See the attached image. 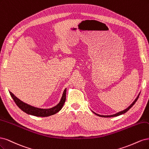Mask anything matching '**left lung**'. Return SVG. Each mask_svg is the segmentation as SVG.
<instances>
[{"mask_svg":"<svg viewBox=\"0 0 149 149\" xmlns=\"http://www.w3.org/2000/svg\"><path fill=\"white\" fill-rule=\"evenodd\" d=\"M140 93H141V92L139 93V95H137V97H136V98L135 99V100L134 101V102L129 105V106L127 108H126L125 109H124V110H123V111H119V112H118L117 113H116V114H111V115H101V114H97V113H95L94 111H93L92 110V112L93 113H95L96 115H97V116H100V117H103V118H111V117H114V116H119V115H121V114H124V113H126L128 110L130 109L133 105L135 104V103L136 102V101L137 100V99H138V98H139V95H140Z\"/></svg>","mask_w":149,"mask_h":149,"instance_id":"left-lung-1","label":"left lung"}]
</instances>
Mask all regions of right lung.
Wrapping results in <instances>:
<instances>
[{
    "instance_id": "1",
    "label": "right lung",
    "mask_w": 149,
    "mask_h": 149,
    "mask_svg": "<svg viewBox=\"0 0 149 149\" xmlns=\"http://www.w3.org/2000/svg\"><path fill=\"white\" fill-rule=\"evenodd\" d=\"M66 91L67 89L65 88L64 90L63 94H62V96L61 97V99L58 104L56 105L54 107L46 109L40 108L31 106V105L24 103L22 100L18 99L11 92H9V93H10L12 98L14 100V102H15L16 104L18 107V108L21 109L23 111L26 113L28 114L33 115V116L38 117H47L51 116V115L55 114L57 112H59L62 109V108L63 107V105L64 104L66 98Z\"/></svg>"
}]
</instances>
